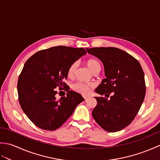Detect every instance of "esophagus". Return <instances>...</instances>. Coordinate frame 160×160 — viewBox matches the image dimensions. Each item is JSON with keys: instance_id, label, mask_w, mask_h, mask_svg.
Masks as SVG:
<instances>
[{"instance_id": "esophagus-1", "label": "esophagus", "mask_w": 160, "mask_h": 160, "mask_svg": "<svg viewBox=\"0 0 160 160\" xmlns=\"http://www.w3.org/2000/svg\"><path fill=\"white\" fill-rule=\"evenodd\" d=\"M84 97V100H87V99H89V98H90L89 96H83Z\"/></svg>"}]
</instances>
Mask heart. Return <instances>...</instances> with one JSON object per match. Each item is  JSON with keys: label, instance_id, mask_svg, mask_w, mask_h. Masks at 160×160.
I'll list each match as a JSON object with an SVG mask.
<instances>
[{"label": "heart", "instance_id": "obj_1", "mask_svg": "<svg viewBox=\"0 0 160 160\" xmlns=\"http://www.w3.org/2000/svg\"><path fill=\"white\" fill-rule=\"evenodd\" d=\"M86 64L89 69L94 72L96 70H100V64L96 59H89L88 60ZM77 67L76 62H73L69 66L67 71V76L69 78H73L74 76L75 72H76ZM93 87V85L91 84H86L83 82H76L73 84V89L78 93H80L82 95H88L91 92V90Z\"/></svg>", "mask_w": 160, "mask_h": 160}]
</instances>
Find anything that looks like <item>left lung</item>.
Masks as SVG:
<instances>
[{
    "instance_id": "obj_1",
    "label": "left lung",
    "mask_w": 160,
    "mask_h": 160,
    "mask_svg": "<svg viewBox=\"0 0 160 160\" xmlns=\"http://www.w3.org/2000/svg\"><path fill=\"white\" fill-rule=\"evenodd\" d=\"M87 52L99 58L106 78L95 90L104 97H95L97 105L92 115L104 130L117 132L131 123L143 102L146 93L144 74L140 62L115 47H95Z\"/></svg>"
}]
</instances>
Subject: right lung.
I'll use <instances>...</instances> for the list:
<instances>
[{
    "mask_svg": "<svg viewBox=\"0 0 160 160\" xmlns=\"http://www.w3.org/2000/svg\"><path fill=\"white\" fill-rule=\"evenodd\" d=\"M86 53L84 48L58 46L39 51L27 60L18 77V100L24 113L38 127L58 128L84 100L69 91L64 80L71 64ZM58 88L67 91V96L57 100Z\"/></svg>",
    "mask_w": 160,
    "mask_h": 160,
    "instance_id": "add662e5",
    "label": "right lung"
}]
</instances>
